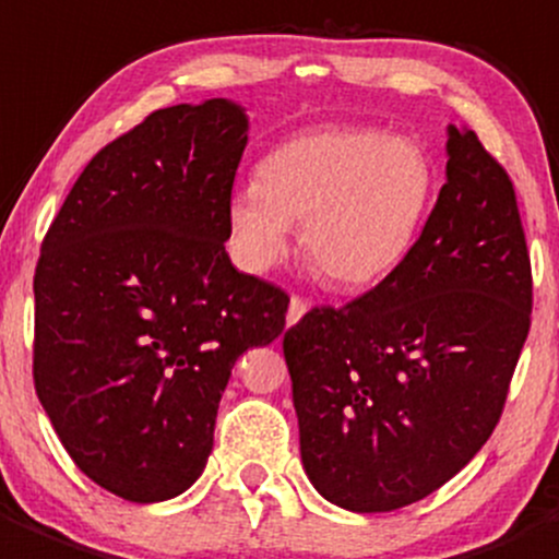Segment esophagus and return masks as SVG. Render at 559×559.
<instances>
[{"label": "esophagus", "instance_id": "esophagus-1", "mask_svg": "<svg viewBox=\"0 0 559 559\" xmlns=\"http://www.w3.org/2000/svg\"><path fill=\"white\" fill-rule=\"evenodd\" d=\"M306 311H308V302L302 300V297H292L289 300V311H286V324H297L300 322L302 317H306Z\"/></svg>", "mask_w": 559, "mask_h": 559}]
</instances>
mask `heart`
Here are the masks:
<instances>
[{
    "mask_svg": "<svg viewBox=\"0 0 559 559\" xmlns=\"http://www.w3.org/2000/svg\"><path fill=\"white\" fill-rule=\"evenodd\" d=\"M437 199L431 155L379 128H322L270 150L257 186L226 204L231 251L267 273L300 226L302 257L335 289H368L401 267Z\"/></svg>",
    "mask_w": 559,
    "mask_h": 559,
    "instance_id": "heart-1",
    "label": "heart"
}]
</instances>
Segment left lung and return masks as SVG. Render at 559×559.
<instances>
[{
  "mask_svg": "<svg viewBox=\"0 0 559 559\" xmlns=\"http://www.w3.org/2000/svg\"><path fill=\"white\" fill-rule=\"evenodd\" d=\"M445 155V186L401 267L284 333L302 469L346 511L412 506L467 467L530 333L511 180L464 124H448Z\"/></svg>",
  "mask_w": 559,
  "mask_h": 559,
  "instance_id": "1",
  "label": "left lung"
}]
</instances>
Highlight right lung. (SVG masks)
<instances>
[{"label": "right lung", "mask_w": 559, "mask_h": 559, "mask_svg": "<svg viewBox=\"0 0 559 559\" xmlns=\"http://www.w3.org/2000/svg\"><path fill=\"white\" fill-rule=\"evenodd\" d=\"M229 97L150 114L70 188L35 273V390L75 467L128 502L199 480L237 357L289 297L240 273L226 204L248 144Z\"/></svg>", "instance_id": "obj_1"}]
</instances>
